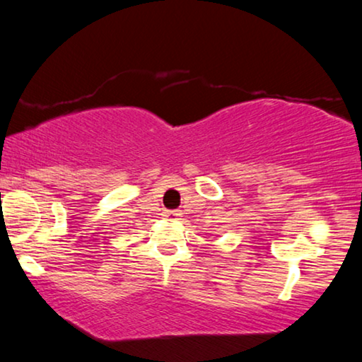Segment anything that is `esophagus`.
Here are the masks:
<instances>
[{"label": "esophagus", "mask_w": 362, "mask_h": 362, "mask_svg": "<svg viewBox=\"0 0 362 362\" xmlns=\"http://www.w3.org/2000/svg\"><path fill=\"white\" fill-rule=\"evenodd\" d=\"M165 214L168 219H177V217H181V211H166Z\"/></svg>", "instance_id": "obj_1"}]
</instances>
